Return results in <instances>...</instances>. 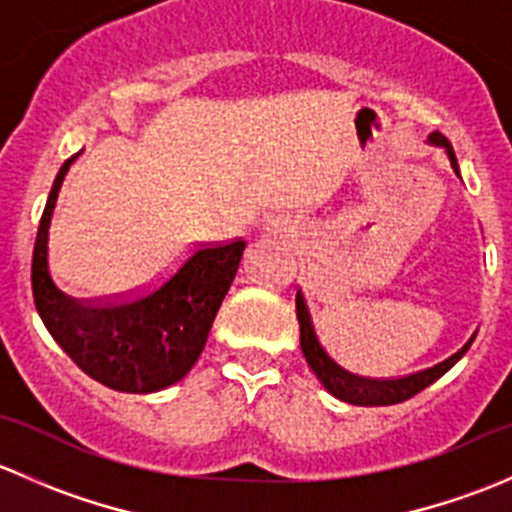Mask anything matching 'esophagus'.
<instances>
[{"instance_id": "1", "label": "esophagus", "mask_w": 512, "mask_h": 512, "mask_svg": "<svg viewBox=\"0 0 512 512\" xmlns=\"http://www.w3.org/2000/svg\"><path fill=\"white\" fill-rule=\"evenodd\" d=\"M267 230H272V232H277V225H272V227H267Z\"/></svg>"}]
</instances>
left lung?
<instances>
[{
    "label": "left lung",
    "mask_w": 512,
    "mask_h": 512,
    "mask_svg": "<svg viewBox=\"0 0 512 512\" xmlns=\"http://www.w3.org/2000/svg\"><path fill=\"white\" fill-rule=\"evenodd\" d=\"M428 141H431L433 146L446 148L453 170L458 173V160H456V153H453L451 141H448L443 133H431ZM297 319H299V344H302V352H304V359H307L309 369L317 374V379L322 381L324 389H327L329 394H334L337 399L347 401V404H354V406H391V404H401V401L411 399V396H416L418 391H423L426 386H431L433 381L441 379V376L468 352V347H471L473 339H476V334H473V337L468 339L456 354H451L446 361L431 366V369L416 371V374L401 376V379H366V376H356V374H349V371H344L342 366L334 364L332 356L324 352L322 344H319L317 339V332H314V324H312V317H309V309H307V302H304L302 289L297 292Z\"/></svg>",
    "instance_id": "left-lung-1"
}]
</instances>
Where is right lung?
I'll use <instances>...</instances> for the list:
<instances>
[{
	"label": "right lung",
	"instance_id": "1",
	"mask_svg": "<svg viewBox=\"0 0 512 512\" xmlns=\"http://www.w3.org/2000/svg\"><path fill=\"white\" fill-rule=\"evenodd\" d=\"M54 180L32 260L36 312L54 342L98 384L126 394H151L183 379L203 352L213 319L235 280L245 240L200 242L156 287L108 299H74L49 272V227L66 173Z\"/></svg>",
	"mask_w": 512,
	"mask_h": 512
}]
</instances>
